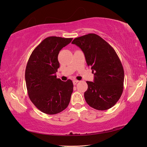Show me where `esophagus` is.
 I'll return each instance as SVG.
<instances>
[{
    "label": "esophagus",
    "instance_id": "34e87169",
    "mask_svg": "<svg viewBox=\"0 0 147 147\" xmlns=\"http://www.w3.org/2000/svg\"><path fill=\"white\" fill-rule=\"evenodd\" d=\"M79 81L77 80H73V83H74V85H75V84H76Z\"/></svg>",
    "mask_w": 147,
    "mask_h": 147
}]
</instances>
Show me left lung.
I'll use <instances>...</instances> for the list:
<instances>
[{"label": "left lung", "mask_w": 147, "mask_h": 147, "mask_svg": "<svg viewBox=\"0 0 147 147\" xmlns=\"http://www.w3.org/2000/svg\"><path fill=\"white\" fill-rule=\"evenodd\" d=\"M72 43L81 48L94 75V81L86 82L88 87L84 96L87 104L99 110L112 108L123 91L124 69L117 53L95 34L75 38Z\"/></svg>", "instance_id": "1"}]
</instances>
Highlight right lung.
<instances>
[{"label":"right lung","mask_w":147,"mask_h":147,"mask_svg":"<svg viewBox=\"0 0 147 147\" xmlns=\"http://www.w3.org/2000/svg\"><path fill=\"white\" fill-rule=\"evenodd\" d=\"M72 39L54 36L45 38L34 49L26 65L25 80L29 98L46 114L60 113L70 102L73 83L57 78L56 73L59 67V53Z\"/></svg>","instance_id":"1"}]
</instances>
